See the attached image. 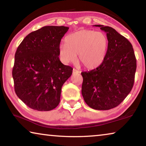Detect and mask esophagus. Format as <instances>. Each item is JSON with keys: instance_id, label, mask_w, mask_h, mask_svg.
I'll return each mask as SVG.
<instances>
[{"instance_id": "1", "label": "esophagus", "mask_w": 146, "mask_h": 146, "mask_svg": "<svg viewBox=\"0 0 146 146\" xmlns=\"http://www.w3.org/2000/svg\"><path fill=\"white\" fill-rule=\"evenodd\" d=\"M77 73H79V71L74 68L73 70V74H77Z\"/></svg>"}]
</instances>
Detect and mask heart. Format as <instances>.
<instances>
[{
	"mask_svg": "<svg viewBox=\"0 0 146 146\" xmlns=\"http://www.w3.org/2000/svg\"><path fill=\"white\" fill-rule=\"evenodd\" d=\"M109 40L102 32L91 29H82L70 34L65 39V44L59 46L58 54L61 61L68 64L76 60L88 70H94L104 61Z\"/></svg>",
	"mask_w": 146,
	"mask_h": 146,
	"instance_id": "1",
	"label": "heart"
}]
</instances>
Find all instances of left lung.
Here are the masks:
<instances>
[{
	"label": "left lung",
	"mask_w": 146,
	"mask_h": 146,
	"mask_svg": "<svg viewBox=\"0 0 146 146\" xmlns=\"http://www.w3.org/2000/svg\"><path fill=\"white\" fill-rule=\"evenodd\" d=\"M106 33L109 46L104 61L99 67L82 72V95L86 103L97 110L117 107L131 91L137 60L132 44L115 29L95 25Z\"/></svg>",
	"instance_id": "1"
}]
</instances>
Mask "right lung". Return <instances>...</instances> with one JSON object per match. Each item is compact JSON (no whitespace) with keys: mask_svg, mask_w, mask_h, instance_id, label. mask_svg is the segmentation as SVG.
<instances>
[{"mask_svg":"<svg viewBox=\"0 0 146 146\" xmlns=\"http://www.w3.org/2000/svg\"><path fill=\"white\" fill-rule=\"evenodd\" d=\"M68 27L48 26L28 34L15 55L12 76L17 97L33 110L55 109L62 86L73 68L59 59L58 49Z\"/></svg>","mask_w":146,"mask_h":146,"instance_id":"1","label":"right lung"}]
</instances>
